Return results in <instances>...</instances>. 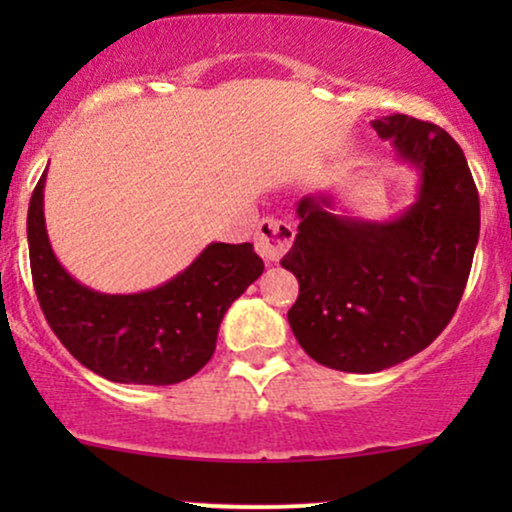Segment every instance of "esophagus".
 <instances>
[{"mask_svg": "<svg viewBox=\"0 0 512 512\" xmlns=\"http://www.w3.org/2000/svg\"><path fill=\"white\" fill-rule=\"evenodd\" d=\"M293 236H296V231H293L291 223L267 216V219L260 221L255 233L257 255H260L264 262H276L291 248Z\"/></svg>", "mask_w": 512, "mask_h": 512, "instance_id": "1", "label": "esophagus"}]
</instances>
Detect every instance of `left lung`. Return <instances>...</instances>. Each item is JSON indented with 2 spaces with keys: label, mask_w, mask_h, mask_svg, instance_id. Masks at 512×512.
I'll use <instances>...</instances> for the list:
<instances>
[{
  "label": "left lung",
  "mask_w": 512,
  "mask_h": 512,
  "mask_svg": "<svg viewBox=\"0 0 512 512\" xmlns=\"http://www.w3.org/2000/svg\"><path fill=\"white\" fill-rule=\"evenodd\" d=\"M373 129L421 170L419 199L375 223L334 214L327 195L303 197L281 260L301 286L289 310L298 344L344 373H378L424 351L460 305L479 240V192L460 144L399 113Z\"/></svg>",
  "instance_id": "left-lung-1"
}]
</instances>
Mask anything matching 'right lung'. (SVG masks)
Wrapping results in <instances>:
<instances>
[{
    "mask_svg": "<svg viewBox=\"0 0 512 512\" xmlns=\"http://www.w3.org/2000/svg\"><path fill=\"white\" fill-rule=\"evenodd\" d=\"M45 173L28 207V252L45 320L81 366L125 385H175L214 356L219 325L264 264L250 243H211L185 272L151 291L110 296L72 279L50 248Z\"/></svg>",
    "mask_w": 512,
    "mask_h": 512,
    "instance_id": "add662e5",
    "label": "right lung"
}]
</instances>
